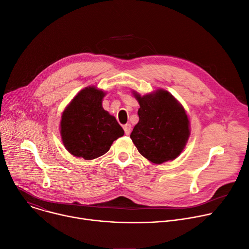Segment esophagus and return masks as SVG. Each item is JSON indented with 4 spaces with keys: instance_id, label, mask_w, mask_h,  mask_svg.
<instances>
[{
    "instance_id": "obj_1",
    "label": "esophagus",
    "mask_w": 249,
    "mask_h": 249,
    "mask_svg": "<svg viewBox=\"0 0 249 249\" xmlns=\"http://www.w3.org/2000/svg\"><path fill=\"white\" fill-rule=\"evenodd\" d=\"M124 133L126 135H129L131 132V125L129 124H126L124 125Z\"/></svg>"
}]
</instances>
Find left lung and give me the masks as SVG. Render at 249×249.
I'll return each instance as SVG.
<instances>
[{
  "label": "left lung",
  "instance_id": "1",
  "mask_svg": "<svg viewBox=\"0 0 249 249\" xmlns=\"http://www.w3.org/2000/svg\"><path fill=\"white\" fill-rule=\"evenodd\" d=\"M134 96L141 106L137 112L140 121L130 139L137 150L155 164L175 159L184 149L190 134L183 107L164 90L143 97L134 93Z\"/></svg>",
  "mask_w": 249,
  "mask_h": 249
}]
</instances>
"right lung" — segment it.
Here are the masks:
<instances>
[{"instance_id": "obj_1", "label": "right lung", "mask_w": 249, "mask_h": 249, "mask_svg": "<svg viewBox=\"0 0 249 249\" xmlns=\"http://www.w3.org/2000/svg\"><path fill=\"white\" fill-rule=\"evenodd\" d=\"M104 96L94 87L85 88L64 110L60 123L62 142L76 157L91 160L102 156L124 133L116 118L103 108Z\"/></svg>"}]
</instances>
